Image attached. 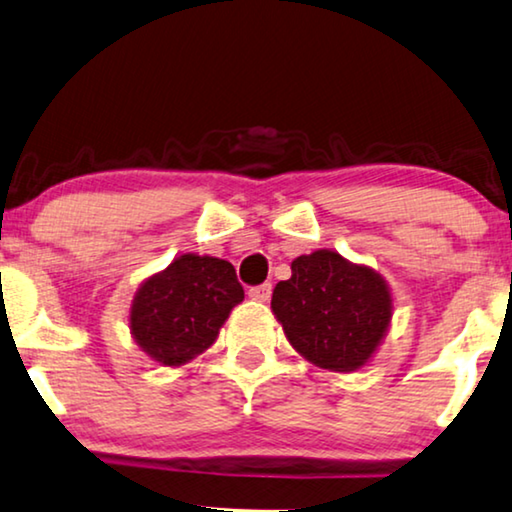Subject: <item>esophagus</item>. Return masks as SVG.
<instances>
[{
  "label": "esophagus",
  "mask_w": 512,
  "mask_h": 512,
  "mask_svg": "<svg viewBox=\"0 0 512 512\" xmlns=\"http://www.w3.org/2000/svg\"><path fill=\"white\" fill-rule=\"evenodd\" d=\"M270 295H272V284H268V281H265V284H258V286H251L249 288V298L251 300L268 302Z\"/></svg>",
  "instance_id": "34e87169"
}]
</instances>
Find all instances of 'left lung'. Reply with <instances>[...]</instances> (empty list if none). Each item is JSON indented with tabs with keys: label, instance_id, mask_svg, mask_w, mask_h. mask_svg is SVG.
Returning a JSON list of instances; mask_svg holds the SVG:
<instances>
[{
	"label": "left lung",
	"instance_id": "8db88e82",
	"mask_svg": "<svg viewBox=\"0 0 512 512\" xmlns=\"http://www.w3.org/2000/svg\"><path fill=\"white\" fill-rule=\"evenodd\" d=\"M291 270V279L279 281L272 293V311L288 342L316 367L360 369L390 325L392 298L385 279L330 249L298 256Z\"/></svg>",
	"mask_w": 512,
	"mask_h": 512
}]
</instances>
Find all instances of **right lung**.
<instances>
[{
    "instance_id": "right-lung-1",
    "label": "right lung",
    "mask_w": 512,
    "mask_h": 512,
    "mask_svg": "<svg viewBox=\"0 0 512 512\" xmlns=\"http://www.w3.org/2000/svg\"><path fill=\"white\" fill-rule=\"evenodd\" d=\"M244 288L228 261L184 254L143 281L133 298L129 328L152 360L177 367L214 344Z\"/></svg>"
}]
</instances>
